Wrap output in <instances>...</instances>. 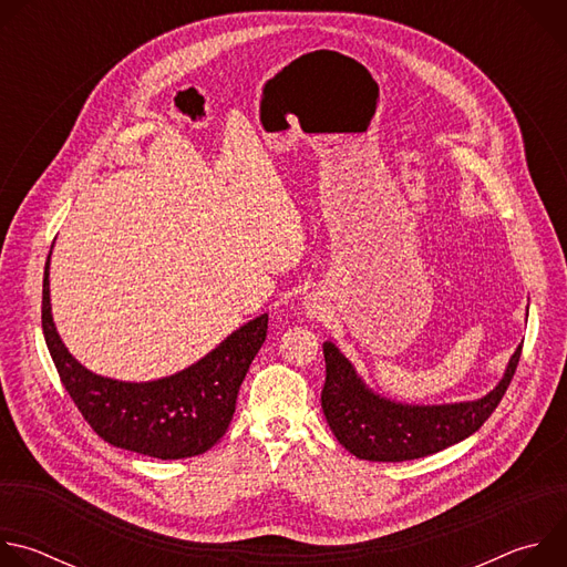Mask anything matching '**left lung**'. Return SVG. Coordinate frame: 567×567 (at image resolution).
<instances>
[{
	"label": "left lung",
	"mask_w": 567,
	"mask_h": 567,
	"mask_svg": "<svg viewBox=\"0 0 567 567\" xmlns=\"http://www.w3.org/2000/svg\"><path fill=\"white\" fill-rule=\"evenodd\" d=\"M523 346L516 348L501 383L482 399L409 406L374 394L334 343H322L326 385L320 406L334 437L359 460L403 462L433 455L473 435L498 409L505 396Z\"/></svg>",
	"instance_id": "1"
}]
</instances>
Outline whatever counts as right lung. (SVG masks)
Segmentation results:
<instances>
[{"instance_id":"add662e5","label":"right lung","mask_w":567,"mask_h":567,"mask_svg":"<svg viewBox=\"0 0 567 567\" xmlns=\"http://www.w3.org/2000/svg\"><path fill=\"white\" fill-rule=\"evenodd\" d=\"M267 328L269 316L262 313L204 359L166 379L145 383L107 379L80 365L60 341L49 300V260L44 267L42 332L64 390L99 437L141 455L193 457L224 437L239 385L267 339Z\"/></svg>"}]
</instances>
